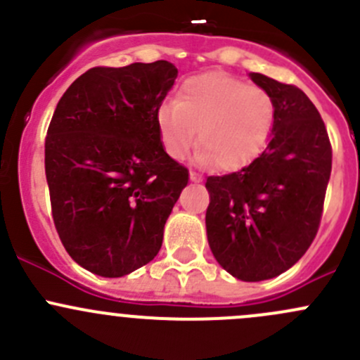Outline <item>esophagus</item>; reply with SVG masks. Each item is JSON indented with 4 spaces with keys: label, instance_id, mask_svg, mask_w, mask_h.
<instances>
[{
    "label": "esophagus",
    "instance_id": "esophagus-1",
    "mask_svg": "<svg viewBox=\"0 0 360 360\" xmlns=\"http://www.w3.org/2000/svg\"><path fill=\"white\" fill-rule=\"evenodd\" d=\"M190 179L193 181V183H200L202 177H200V176H197V174H195V172H190Z\"/></svg>",
    "mask_w": 360,
    "mask_h": 360
}]
</instances>
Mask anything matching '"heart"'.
<instances>
[{"label":"heart","mask_w":360,"mask_h":360,"mask_svg":"<svg viewBox=\"0 0 360 360\" xmlns=\"http://www.w3.org/2000/svg\"><path fill=\"white\" fill-rule=\"evenodd\" d=\"M275 103L266 90L216 72L191 76L177 90L174 103L157 111L163 150L184 157L197 141L195 162L233 170L250 162L266 144L274 127Z\"/></svg>","instance_id":"b5f03b06"}]
</instances>
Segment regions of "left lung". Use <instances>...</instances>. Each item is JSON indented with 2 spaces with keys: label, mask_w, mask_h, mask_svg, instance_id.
I'll return each mask as SVG.
<instances>
[{
  "label": "left lung",
  "mask_w": 360,
  "mask_h": 360,
  "mask_svg": "<svg viewBox=\"0 0 360 360\" xmlns=\"http://www.w3.org/2000/svg\"><path fill=\"white\" fill-rule=\"evenodd\" d=\"M275 103L266 148L252 163L207 177L209 248L235 278L259 282L284 274L317 235L331 177L328 130L307 94L249 72Z\"/></svg>",
  "instance_id": "left-lung-1"
}]
</instances>
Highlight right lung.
Returning <instances> with one entry per match:
<instances>
[{
	"instance_id": "1",
	"label": "right lung",
	"mask_w": 360,
	"mask_h": 360,
	"mask_svg": "<svg viewBox=\"0 0 360 360\" xmlns=\"http://www.w3.org/2000/svg\"><path fill=\"white\" fill-rule=\"evenodd\" d=\"M176 78L167 60L92 68L53 111L45 141L53 223L69 256L99 277H123L157 256L188 184L157 129Z\"/></svg>"
}]
</instances>
